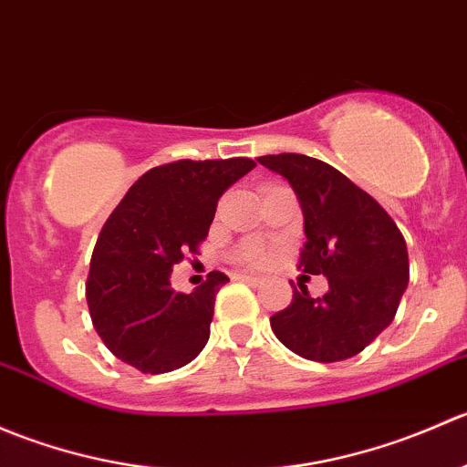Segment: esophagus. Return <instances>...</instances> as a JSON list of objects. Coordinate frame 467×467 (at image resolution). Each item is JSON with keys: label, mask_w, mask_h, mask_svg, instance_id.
Returning <instances> with one entry per match:
<instances>
[{"label": "esophagus", "mask_w": 467, "mask_h": 467, "mask_svg": "<svg viewBox=\"0 0 467 467\" xmlns=\"http://www.w3.org/2000/svg\"><path fill=\"white\" fill-rule=\"evenodd\" d=\"M237 280H242V282H248V285H253V286H262V285H264V277H257V275H248V273H239V275H237Z\"/></svg>", "instance_id": "esophagus-1"}]
</instances>
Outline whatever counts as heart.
Wrapping results in <instances>:
<instances>
[{"mask_svg":"<svg viewBox=\"0 0 467 467\" xmlns=\"http://www.w3.org/2000/svg\"><path fill=\"white\" fill-rule=\"evenodd\" d=\"M242 260L248 262V264H264L268 260V255H266V251H262V248H255V251L244 253Z\"/></svg>","mask_w":467,"mask_h":467,"instance_id":"b5f03b06","label":"heart"}]
</instances>
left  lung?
<instances>
[{"label": "left lung", "instance_id": "obj_1", "mask_svg": "<svg viewBox=\"0 0 467 467\" xmlns=\"http://www.w3.org/2000/svg\"><path fill=\"white\" fill-rule=\"evenodd\" d=\"M257 162L294 187L307 234L298 268L329 285L323 298L291 285L294 298L273 314L271 329L305 359L332 364L359 355L393 321L409 285L402 233L373 196L323 160L277 153Z\"/></svg>", "mask_w": 467, "mask_h": 467}]
</instances>
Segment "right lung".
I'll return each instance as SVG.
<instances>
[{
	"mask_svg": "<svg viewBox=\"0 0 467 467\" xmlns=\"http://www.w3.org/2000/svg\"><path fill=\"white\" fill-rule=\"evenodd\" d=\"M253 167L251 158L160 164L108 216L89 260L86 298L94 329L117 359L160 375L203 350L214 298L230 277L207 273L192 294L173 291L169 277L178 262L199 255L219 199Z\"/></svg>",
	"mask_w": 467,
	"mask_h": 467,
	"instance_id": "obj_1",
	"label": "right lung"
}]
</instances>
